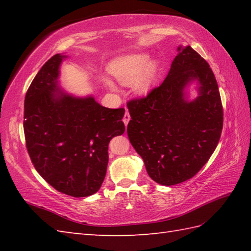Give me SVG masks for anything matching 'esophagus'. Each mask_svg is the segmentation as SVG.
I'll use <instances>...</instances> for the list:
<instances>
[{"label":"esophagus","instance_id":"1","mask_svg":"<svg viewBox=\"0 0 251 251\" xmlns=\"http://www.w3.org/2000/svg\"><path fill=\"white\" fill-rule=\"evenodd\" d=\"M129 120H130V115H129L128 112L126 111V112H125V114H124V117H123V122H124L125 126L128 125V122H129Z\"/></svg>","mask_w":251,"mask_h":251}]
</instances>
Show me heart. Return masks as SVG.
<instances>
[{
  "label": "heart",
  "mask_w": 251,
  "mask_h": 251,
  "mask_svg": "<svg viewBox=\"0 0 251 251\" xmlns=\"http://www.w3.org/2000/svg\"><path fill=\"white\" fill-rule=\"evenodd\" d=\"M109 72L122 84L132 83L137 94H147L155 83L158 76L161 61L150 58L146 52H134L114 58L109 63ZM101 82L106 88L115 89V84L109 77H102Z\"/></svg>",
  "instance_id": "obj_1"
}]
</instances>
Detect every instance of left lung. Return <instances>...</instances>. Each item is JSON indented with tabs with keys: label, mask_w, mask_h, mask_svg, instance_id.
I'll use <instances>...</instances> for the list:
<instances>
[{
	"label": "left lung",
	"mask_w": 251,
	"mask_h": 251,
	"mask_svg": "<svg viewBox=\"0 0 251 251\" xmlns=\"http://www.w3.org/2000/svg\"><path fill=\"white\" fill-rule=\"evenodd\" d=\"M177 50L164 82L146 98L127 103L131 146L150 178L167 186L200 172L216 150L223 126L220 93L209 65L189 45ZM193 83L198 96L190 99Z\"/></svg>",
	"instance_id": "8db88e82"
}]
</instances>
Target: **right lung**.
<instances>
[{
    "mask_svg": "<svg viewBox=\"0 0 251 251\" xmlns=\"http://www.w3.org/2000/svg\"><path fill=\"white\" fill-rule=\"evenodd\" d=\"M67 55L52 56L25 98L24 130L36 172L63 194L86 197L102 184L112 138L124 134V109H109L92 95L77 97L59 83Z\"/></svg>",
    "mask_w": 251,
    "mask_h": 251,
    "instance_id": "obj_1",
    "label": "right lung"
}]
</instances>
